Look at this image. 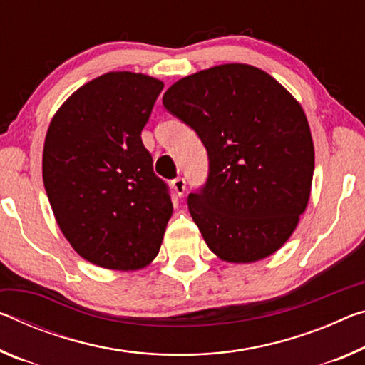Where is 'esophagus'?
I'll return each mask as SVG.
<instances>
[{
  "label": "esophagus",
  "mask_w": 365,
  "mask_h": 365,
  "mask_svg": "<svg viewBox=\"0 0 365 365\" xmlns=\"http://www.w3.org/2000/svg\"><path fill=\"white\" fill-rule=\"evenodd\" d=\"M185 178L183 177H177L175 180H172V188H173V192H175V195L177 196H182L183 195V192H185Z\"/></svg>",
  "instance_id": "1"
}]
</instances>
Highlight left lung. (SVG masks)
<instances>
[{
    "mask_svg": "<svg viewBox=\"0 0 365 365\" xmlns=\"http://www.w3.org/2000/svg\"><path fill=\"white\" fill-rule=\"evenodd\" d=\"M162 103L207 151V180L188 195V210L210 250L229 263L273 255L310 198L315 151L300 103L242 63L182 78Z\"/></svg>",
    "mask_w": 365,
    "mask_h": 365,
    "instance_id": "obj_1",
    "label": "left lung"
}]
</instances>
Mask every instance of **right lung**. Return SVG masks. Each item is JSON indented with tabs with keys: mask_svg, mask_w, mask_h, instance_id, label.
<instances>
[{
	"mask_svg": "<svg viewBox=\"0 0 365 365\" xmlns=\"http://www.w3.org/2000/svg\"><path fill=\"white\" fill-rule=\"evenodd\" d=\"M164 83L113 71L89 81L58 108L42 173L63 235L81 257L135 271L158 257L172 201L141 141Z\"/></svg>",
	"mask_w": 365,
	"mask_h": 365,
	"instance_id": "add662e5",
	"label": "right lung"
}]
</instances>
